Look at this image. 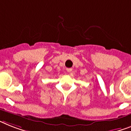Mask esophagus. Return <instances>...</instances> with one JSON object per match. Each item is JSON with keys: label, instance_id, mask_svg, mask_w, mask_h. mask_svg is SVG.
<instances>
[{"label": "esophagus", "instance_id": "obj_1", "mask_svg": "<svg viewBox=\"0 0 131 131\" xmlns=\"http://www.w3.org/2000/svg\"><path fill=\"white\" fill-rule=\"evenodd\" d=\"M66 71L68 72H71L72 71V68H67Z\"/></svg>", "mask_w": 131, "mask_h": 131}]
</instances>
